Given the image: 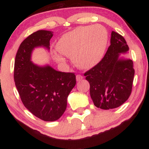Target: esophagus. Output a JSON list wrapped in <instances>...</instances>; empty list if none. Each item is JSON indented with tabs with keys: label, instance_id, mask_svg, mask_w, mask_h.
<instances>
[{
	"label": "esophagus",
	"instance_id": "esophagus-1",
	"mask_svg": "<svg viewBox=\"0 0 149 149\" xmlns=\"http://www.w3.org/2000/svg\"><path fill=\"white\" fill-rule=\"evenodd\" d=\"M83 78V77L81 75H77L76 76V80L77 81H80Z\"/></svg>",
	"mask_w": 149,
	"mask_h": 149
}]
</instances>
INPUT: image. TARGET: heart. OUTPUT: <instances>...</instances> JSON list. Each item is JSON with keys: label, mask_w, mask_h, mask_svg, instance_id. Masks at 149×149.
Here are the masks:
<instances>
[{"label": "heart", "mask_w": 149, "mask_h": 149, "mask_svg": "<svg viewBox=\"0 0 149 149\" xmlns=\"http://www.w3.org/2000/svg\"><path fill=\"white\" fill-rule=\"evenodd\" d=\"M107 42V32L103 27L86 26L64 33L58 40L56 47L64 55L73 58L78 68L90 69L102 61ZM61 54L54 53L53 57L57 62L65 64L66 59Z\"/></svg>", "instance_id": "b5f03b06"}]
</instances>
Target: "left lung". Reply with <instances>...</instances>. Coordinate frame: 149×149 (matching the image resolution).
<instances>
[{
  "instance_id": "obj_1",
  "label": "left lung",
  "mask_w": 149,
  "mask_h": 149,
  "mask_svg": "<svg viewBox=\"0 0 149 149\" xmlns=\"http://www.w3.org/2000/svg\"><path fill=\"white\" fill-rule=\"evenodd\" d=\"M129 47L121 35L111 32V45L102 61L85 73L95 107L104 110L115 109L129 98L134 76L133 61L123 57Z\"/></svg>"
}]
</instances>
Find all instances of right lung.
Instances as JSON below:
<instances>
[{
	"instance_id": "obj_1",
	"label": "right lung",
	"mask_w": 149,
	"mask_h": 149,
	"mask_svg": "<svg viewBox=\"0 0 149 149\" xmlns=\"http://www.w3.org/2000/svg\"><path fill=\"white\" fill-rule=\"evenodd\" d=\"M50 31L39 30L24 39L15 61L14 79L22 103L29 111L45 121L57 120L67 106L70 92L76 85V76L40 66L31 61L33 51L43 47L49 51Z\"/></svg>"
}]
</instances>
